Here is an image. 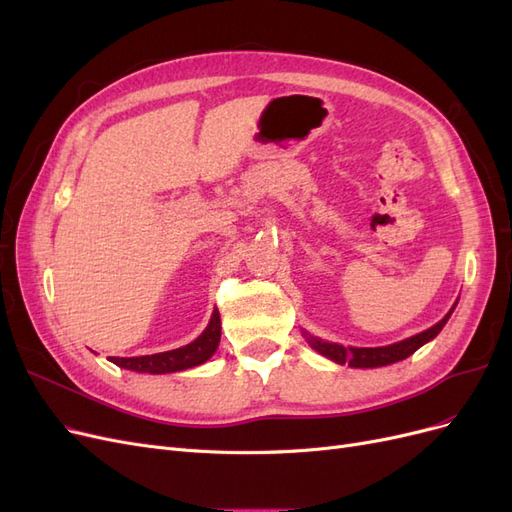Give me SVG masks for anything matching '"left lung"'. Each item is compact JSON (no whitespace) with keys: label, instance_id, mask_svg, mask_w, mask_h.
<instances>
[{"label":"left lung","instance_id":"obj_1","mask_svg":"<svg viewBox=\"0 0 512 512\" xmlns=\"http://www.w3.org/2000/svg\"><path fill=\"white\" fill-rule=\"evenodd\" d=\"M457 305V303H455ZM455 305L451 307V312H448L438 324H433L431 329L412 335L404 342H397L391 346H378V348H354V346H342V344H331V342H322L318 337L307 335V342L312 346L316 352H320L322 356H327V359L339 363V365H350V367H384V365H391L397 361H404L408 359L410 354H414L418 348L425 346L427 342H431L433 337H436L442 329L444 324L451 318Z\"/></svg>","mask_w":512,"mask_h":512}]
</instances>
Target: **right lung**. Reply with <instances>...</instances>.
Masks as SVG:
<instances>
[{
    "label": "right lung",
    "mask_w": 512,
    "mask_h": 512,
    "mask_svg": "<svg viewBox=\"0 0 512 512\" xmlns=\"http://www.w3.org/2000/svg\"><path fill=\"white\" fill-rule=\"evenodd\" d=\"M222 337V320L220 312L213 309V316L207 324V329L200 333L192 344L181 346L177 350L158 352V354H145V356H128V359H119V356H111V363L123 369L138 371V374H173V371H183L196 365H203L209 361L213 352L218 350Z\"/></svg>",
    "instance_id": "1"
}]
</instances>
